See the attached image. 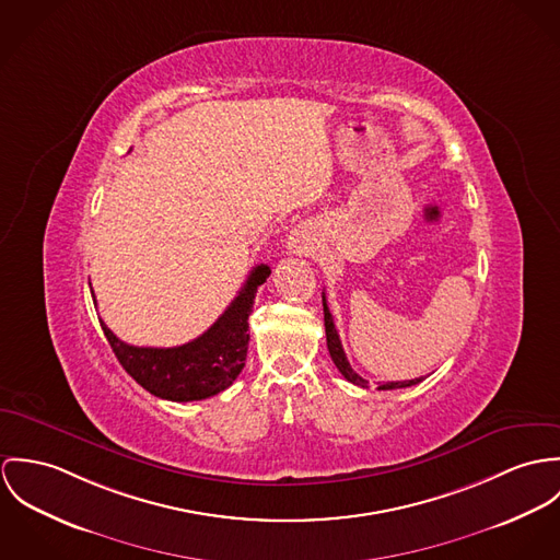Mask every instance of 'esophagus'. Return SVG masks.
<instances>
[{
	"label": "esophagus",
	"mask_w": 560,
	"mask_h": 560,
	"mask_svg": "<svg viewBox=\"0 0 560 560\" xmlns=\"http://www.w3.org/2000/svg\"><path fill=\"white\" fill-rule=\"evenodd\" d=\"M290 250L292 253H310V243H307V238H305V234L303 232H292V236H290Z\"/></svg>",
	"instance_id": "1"
}]
</instances>
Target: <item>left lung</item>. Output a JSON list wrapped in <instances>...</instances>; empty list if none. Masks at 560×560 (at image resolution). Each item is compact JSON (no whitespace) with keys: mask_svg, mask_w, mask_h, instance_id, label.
Returning <instances> with one entry per match:
<instances>
[{"mask_svg":"<svg viewBox=\"0 0 560 560\" xmlns=\"http://www.w3.org/2000/svg\"><path fill=\"white\" fill-rule=\"evenodd\" d=\"M322 305H324V326H326V346H328V352H330V359L332 363L337 365V370L341 372V375L357 384V386H368V380H363L359 373L354 372L348 363V357L343 352V346H341V339H339V332L335 328V322H332V315L330 310L326 305V294H322ZM423 377H415V380H404V382H380L377 384V390H393V388H406V386H415L419 384Z\"/></svg>","mask_w":560,"mask_h":560,"instance_id":"1","label":"left lung"}]
</instances>
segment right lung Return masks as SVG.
I'll list each match as a JSON object with an SVG mask.
<instances>
[{"label":"right lung","instance_id":"add662e5","mask_svg":"<svg viewBox=\"0 0 560 560\" xmlns=\"http://www.w3.org/2000/svg\"><path fill=\"white\" fill-rule=\"evenodd\" d=\"M268 275L270 268L266 264L255 266L232 305L203 335L185 346H128L107 328L105 322H101V326L126 373L154 397L170 401L208 399L225 390L245 368L253 301Z\"/></svg>","mask_w":560,"mask_h":560}]
</instances>
